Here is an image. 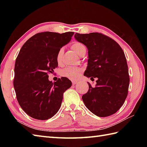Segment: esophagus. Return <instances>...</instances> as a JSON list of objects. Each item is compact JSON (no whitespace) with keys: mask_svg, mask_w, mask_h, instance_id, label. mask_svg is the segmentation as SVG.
Segmentation results:
<instances>
[{"mask_svg":"<svg viewBox=\"0 0 147 147\" xmlns=\"http://www.w3.org/2000/svg\"><path fill=\"white\" fill-rule=\"evenodd\" d=\"M72 83H73V85H76V84L78 83V82H77V81H73V82H72Z\"/></svg>","mask_w":147,"mask_h":147,"instance_id":"1","label":"esophagus"}]
</instances>
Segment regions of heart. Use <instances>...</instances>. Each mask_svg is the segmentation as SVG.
Here are the masks:
<instances>
[{
    "label": "heart",
    "instance_id": "heart-1",
    "mask_svg": "<svg viewBox=\"0 0 147 147\" xmlns=\"http://www.w3.org/2000/svg\"><path fill=\"white\" fill-rule=\"evenodd\" d=\"M72 49L76 54L80 56L83 51H86V47L82 43L80 42H75L72 45ZM64 53L63 48H61L59 50V51L56 56V60L57 63L59 64L61 62V59L62 55ZM83 72L82 68L76 67H68L64 69L61 72V75L64 77H66L71 80H76L81 76Z\"/></svg>",
    "mask_w": 147,
    "mask_h": 147
}]
</instances>
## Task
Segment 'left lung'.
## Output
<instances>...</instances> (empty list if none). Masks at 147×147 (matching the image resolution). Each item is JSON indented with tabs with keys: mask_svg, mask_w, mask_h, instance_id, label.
Returning <instances> with one entry per match:
<instances>
[{
	"mask_svg": "<svg viewBox=\"0 0 147 147\" xmlns=\"http://www.w3.org/2000/svg\"><path fill=\"white\" fill-rule=\"evenodd\" d=\"M74 38L88 49V65L84 75L97 78L95 87L82 96L90 111L98 117L115 113L127 97L129 84L126 59L118 43L98 33H76Z\"/></svg>",
	"mask_w": 147,
	"mask_h": 147,
	"instance_id": "8db88e82",
	"label": "left lung"
}]
</instances>
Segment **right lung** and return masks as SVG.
Segmentation results:
<instances>
[{"instance_id":"1","label":"right lung","mask_w":147,"mask_h":147,"mask_svg":"<svg viewBox=\"0 0 147 147\" xmlns=\"http://www.w3.org/2000/svg\"><path fill=\"white\" fill-rule=\"evenodd\" d=\"M74 32L37 33L24 43L15 62L14 88L19 104L34 119L47 120L60 109L63 93L71 86L65 77L49 80L58 66L59 50L71 41Z\"/></svg>"}]
</instances>
